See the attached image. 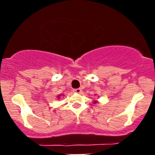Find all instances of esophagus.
Wrapping results in <instances>:
<instances>
[{
	"label": "esophagus",
	"instance_id": "obj_1",
	"mask_svg": "<svg viewBox=\"0 0 155 155\" xmlns=\"http://www.w3.org/2000/svg\"><path fill=\"white\" fill-rule=\"evenodd\" d=\"M73 91L76 92V93H77V94H81V93H82V89H81V88H76V89H74V90H73Z\"/></svg>",
	"mask_w": 155,
	"mask_h": 155
}]
</instances>
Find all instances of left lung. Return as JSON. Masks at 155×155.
Segmentation results:
<instances>
[{
	"instance_id": "obj_1",
	"label": "left lung",
	"mask_w": 155,
	"mask_h": 155,
	"mask_svg": "<svg viewBox=\"0 0 155 155\" xmlns=\"http://www.w3.org/2000/svg\"><path fill=\"white\" fill-rule=\"evenodd\" d=\"M96 103H97V102H96V101H94V104H96Z\"/></svg>"
}]
</instances>
